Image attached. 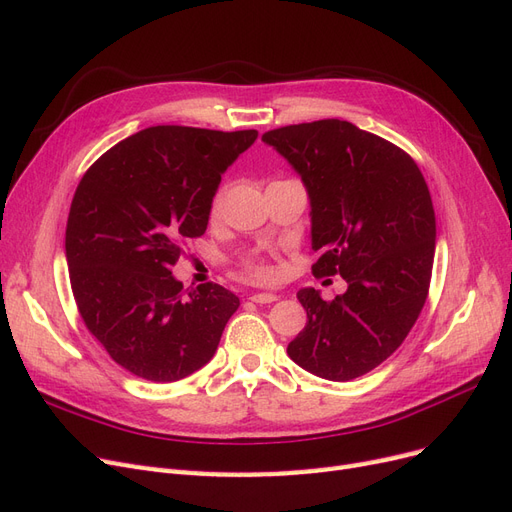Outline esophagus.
Returning <instances> with one entry per match:
<instances>
[{
  "mask_svg": "<svg viewBox=\"0 0 512 512\" xmlns=\"http://www.w3.org/2000/svg\"><path fill=\"white\" fill-rule=\"evenodd\" d=\"M250 301H254L258 305L273 303V301H277V294H273V292H254L252 297H250Z\"/></svg>",
  "mask_w": 512,
  "mask_h": 512,
  "instance_id": "esophagus-1",
  "label": "esophagus"
}]
</instances>
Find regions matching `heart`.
Returning <instances> with one entry per match:
<instances>
[{
  "label": "heart",
  "instance_id": "1",
  "mask_svg": "<svg viewBox=\"0 0 512 512\" xmlns=\"http://www.w3.org/2000/svg\"><path fill=\"white\" fill-rule=\"evenodd\" d=\"M220 207H222V192H218L213 198L211 215H218ZM245 271H247V277H252V280H256V282H265V280H271V277H273V271L267 265H262V262H258V260H247Z\"/></svg>",
  "mask_w": 512,
  "mask_h": 512
}]
</instances>
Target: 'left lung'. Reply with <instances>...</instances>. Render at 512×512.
Masks as SVG:
<instances>
[{
    "label": "left lung",
    "mask_w": 512,
    "mask_h": 512,
    "mask_svg": "<svg viewBox=\"0 0 512 512\" xmlns=\"http://www.w3.org/2000/svg\"><path fill=\"white\" fill-rule=\"evenodd\" d=\"M262 141L307 190L312 273L348 284L333 301L297 292L307 324L288 356L324 380L359 378L401 346L427 299L436 213L425 177L406 151L342 119L277 128Z\"/></svg>",
    "instance_id": "8db88e82"
}]
</instances>
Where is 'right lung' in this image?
Here are the masks:
<instances>
[{
    "instance_id": "right-lung-1",
    "label": "right lung",
    "mask_w": 512,
    "mask_h": 512,
    "mask_svg": "<svg viewBox=\"0 0 512 512\" xmlns=\"http://www.w3.org/2000/svg\"><path fill=\"white\" fill-rule=\"evenodd\" d=\"M258 138L156 126L128 136L74 192L66 260L85 327L111 359L151 382L207 365L239 297L218 284L183 290L181 241L205 235L226 168Z\"/></svg>"
}]
</instances>
